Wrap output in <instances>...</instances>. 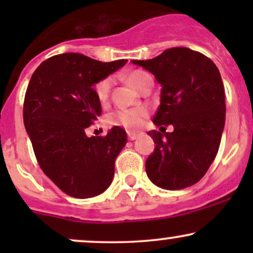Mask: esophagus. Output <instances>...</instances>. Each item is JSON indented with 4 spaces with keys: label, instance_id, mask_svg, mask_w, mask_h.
<instances>
[{
    "label": "esophagus",
    "instance_id": "34e87169",
    "mask_svg": "<svg viewBox=\"0 0 253 253\" xmlns=\"http://www.w3.org/2000/svg\"><path fill=\"white\" fill-rule=\"evenodd\" d=\"M136 138H138V134H135V133H128L129 140H135Z\"/></svg>",
    "mask_w": 253,
    "mask_h": 253
}]
</instances>
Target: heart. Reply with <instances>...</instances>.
I'll return each instance as SVG.
<instances>
[{
  "label": "heart",
  "mask_w": 253,
  "mask_h": 253,
  "mask_svg": "<svg viewBox=\"0 0 253 253\" xmlns=\"http://www.w3.org/2000/svg\"><path fill=\"white\" fill-rule=\"evenodd\" d=\"M147 76H150V75L146 74L145 71L135 70L127 75V81H128L130 85L140 90L145 78ZM112 83V77H106L101 80L100 82H97L96 85H95V94H96L97 100L101 103L107 102V100H108ZM147 117H149V110L145 107L117 108L107 115L106 123L109 126H121L128 130H136L145 124Z\"/></svg>",
  "instance_id": "1"
}]
</instances>
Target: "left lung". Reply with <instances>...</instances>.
<instances>
[{"label": "left lung", "instance_id": "1", "mask_svg": "<svg viewBox=\"0 0 253 253\" xmlns=\"http://www.w3.org/2000/svg\"><path fill=\"white\" fill-rule=\"evenodd\" d=\"M155 75L162 85L156 126L172 132L147 133L156 147L146 173L157 187L178 190L195 184L213 163L225 126V89L219 69L208 57L172 47L153 59L132 60Z\"/></svg>", "mask_w": 253, "mask_h": 253}]
</instances>
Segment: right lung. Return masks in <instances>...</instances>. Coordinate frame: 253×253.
<instances>
[{"label":"right lung","instance_id":"add662e5","mask_svg":"<svg viewBox=\"0 0 253 253\" xmlns=\"http://www.w3.org/2000/svg\"><path fill=\"white\" fill-rule=\"evenodd\" d=\"M126 63L63 53L46 59L32 75L24 102L26 130L43 173L69 196L100 195L113 181L126 132L114 126L107 135L89 138L85 128L102 110L92 86Z\"/></svg>","mask_w":253,"mask_h":253}]
</instances>
